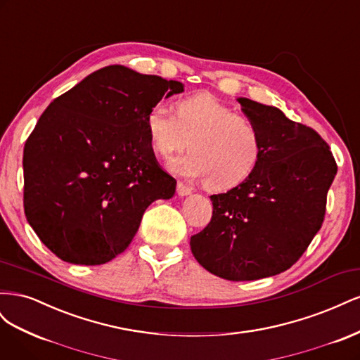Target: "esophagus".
I'll return each instance as SVG.
<instances>
[{
  "label": "esophagus",
  "instance_id": "obj_1",
  "mask_svg": "<svg viewBox=\"0 0 360 360\" xmlns=\"http://www.w3.org/2000/svg\"><path fill=\"white\" fill-rule=\"evenodd\" d=\"M177 193H179V197H188V195L192 193V189L189 186H186L184 183L179 181L177 183Z\"/></svg>",
  "mask_w": 360,
  "mask_h": 360
}]
</instances>
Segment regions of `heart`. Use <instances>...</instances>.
Here are the masks:
<instances>
[{
    "mask_svg": "<svg viewBox=\"0 0 360 360\" xmlns=\"http://www.w3.org/2000/svg\"><path fill=\"white\" fill-rule=\"evenodd\" d=\"M156 153L171 159L189 146L191 151L169 168L191 179H204L214 191L238 186L250 177L261 158V135L249 118L210 94H195L176 105V114L158 105L146 118Z\"/></svg>",
    "mask_w": 360,
    "mask_h": 360,
    "instance_id": "b5f03b06",
    "label": "heart"
}]
</instances>
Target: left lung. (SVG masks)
I'll use <instances>...</instances> for the list:
<instances>
[{
    "mask_svg": "<svg viewBox=\"0 0 360 360\" xmlns=\"http://www.w3.org/2000/svg\"><path fill=\"white\" fill-rule=\"evenodd\" d=\"M261 135L255 171L226 193L212 195V221L191 237L195 259L228 281H254L290 269L324 221L336 162L314 129L275 106L238 97Z\"/></svg>",
    "mask_w": 360,
    "mask_h": 360,
    "instance_id": "left-lung-1",
    "label": "left lung"
}]
</instances>
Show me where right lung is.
Instances as JSON below:
<instances>
[{"instance_id": "obj_1", "label": "right lung", "mask_w": 360, "mask_h": 360, "mask_svg": "<svg viewBox=\"0 0 360 360\" xmlns=\"http://www.w3.org/2000/svg\"><path fill=\"white\" fill-rule=\"evenodd\" d=\"M179 81L108 66L46 108L24 147V210L63 261L99 266L135 237L147 207L176 179L156 160L146 118Z\"/></svg>"}]
</instances>
